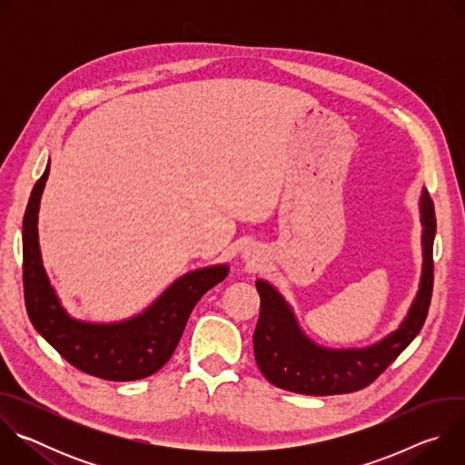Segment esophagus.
<instances>
[{
	"label": "esophagus",
	"instance_id": "1",
	"mask_svg": "<svg viewBox=\"0 0 465 465\" xmlns=\"http://www.w3.org/2000/svg\"><path fill=\"white\" fill-rule=\"evenodd\" d=\"M242 257L250 262V264H259L262 261V253L261 250H257L255 246H246L242 252Z\"/></svg>",
	"mask_w": 465,
	"mask_h": 465
}]
</instances>
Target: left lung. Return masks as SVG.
Masks as SVG:
<instances>
[{
  "mask_svg": "<svg viewBox=\"0 0 465 465\" xmlns=\"http://www.w3.org/2000/svg\"><path fill=\"white\" fill-rule=\"evenodd\" d=\"M421 276L418 292L403 322L391 333L366 348H325L311 341L282 292L267 280H257L261 298L253 331V353L261 373L278 388L303 395L357 391L373 382L421 331L432 296V244L436 235L434 204L427 189L420 196Z\"/></svg>",
  "mask_w": 465,
  "mask_h": 465,
  "instance_id": "8db88e82",
  "label": "left lung"
}]
</instances>
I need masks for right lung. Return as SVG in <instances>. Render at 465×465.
<instances>
[{
    "instance_id": "obj_1",
    "label": "right lung",
    "mask_w": 465,
    "mask_h": 465,
    "mask_svg": "<svg viewBox=\"0 0 465 465\" xmlns=\"http://www.w3.org/2000/svg\"><path fill=\"white\" fill-rule=\"evenodd\" d=\"M49 163L35 183L24 215V294L38 333L77 370L106 381H138L156 373L176 350L193 307L221 283L226 262L176 278L147 309L121 322H84L64 309L42 262L40 198Z\"/></svg>"
}]
</instances>
